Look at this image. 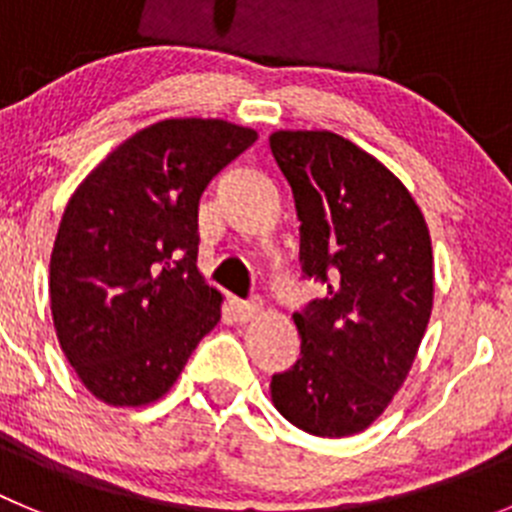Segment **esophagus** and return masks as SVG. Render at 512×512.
<instances>
[{"instance_id":"1","label":"esophagus","mask_w":512,"mask_h":512,"mask_svg":"<svg viewBox=\"0 0 512 512\" xmlns=\"http://www.w3.org/2000/svg\"><path fill=\"white\" fill-rule=\"evenodd\" d=\"M261 310V302L253 297V300H235V312H238V318L241 320H251L256 318Z\"/></svg>"}]
</instances>
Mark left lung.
I'll use <instances>...</instances> for the list:
<instances>
[{
	"label": "left lung",
	"mask_w": 512,
	"mask_h": 512,
	"mask_svg": "<svg viewBox=\"0 0 512 512\" xmlns=\"http://www.w3.org/2000/svg\"><path fill=\"white\" fill-rule=\"evenodd\" d=\"M295 194L302 277L328 295L295 312L300 359L271 377V400L312 436L374 423L413 366L433 307L423 212L374 156L328 130L269 138Z\"/></svg>",
	"instance_id": "8db88e82"
}]
</instances>
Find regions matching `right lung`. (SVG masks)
Here are the masks:
<instances>
[{
    "label": "right lung",
    "instance_id": "obj_1",
    "mask_svg": "<svg viewBox=\"0 0 512 512\" xmlns=\"http://www.w3.org/2000/svg\"><path fill=\"white\" fill-rule=\"evenodd\" d=\"M256 130L179 117L143 128L79 184L51 253V312L81 384L107 405L164 397L220 320L197 269V210Z\"/></svg>",
    "mask_w": 512,
    "mask_h": 512
}]
</instances>
